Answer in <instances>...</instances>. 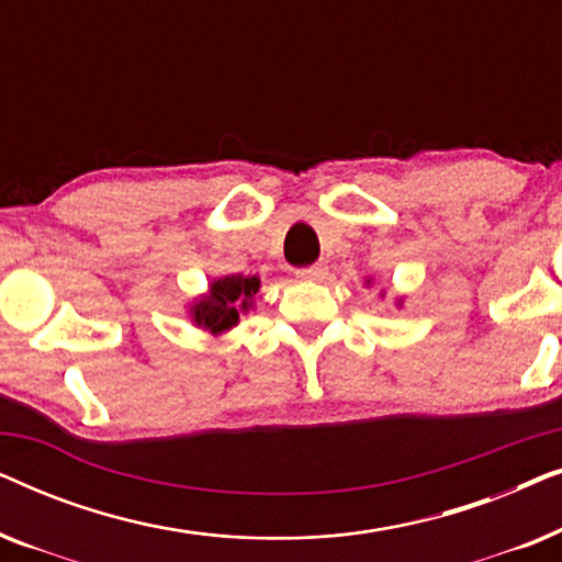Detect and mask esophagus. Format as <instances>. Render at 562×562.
<instances>
[{"mask_svg": "<svg viewBox=\"0 0 562 562\" xmlns=\"http://www.w3.org/2000/svg\"><path fill=\"white\" fill-rule=\"evenodd\" d=\"M299 279L304 281H325L327 279V266L325 263H314L310 268H302V271H296Z\"/></svg>", "mask_w": 562, "mask_h": 562, "instance_id": "obj_1", "label": "esophagus"}]
</instances>
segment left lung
Returning a JSON list of instances; mask_svg holds the SVG:
<instances>
[{"mask_svg":"<svg viewBox=\"0 0 562 562\" xmlns=\"http://www.w3.org/2000/svg\"><path fill=\"white\" fill-rule=\"evenodd\" d=\"M366 283H368V286H371V279H368ZM381 296H383V291H381ZM402 304H404V299H396V306H402Z\"/></svg>","mask_w":562,"mask_h":562,"instance_id":"8db88e82","label":"left lung"}]
</instances>
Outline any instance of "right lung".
<instances>
[{
	"label": "right lung",
	"mask_w": 562,
	"mask_h": 562,
	"mask_svg": "<svg viewBox=\"0 0 562 562\" xmlns=\"http://www.w3.org/2000/svg\"><path fill=\"white\" fill-rule=\"evenodd\" d=\"M260 291L258 276H220L212 279L204 294L191 299L189 319L210 335H222L240 322V314H248Z\"/></svg>",
	"instance_id": "obj_1"
}]
</instances>
